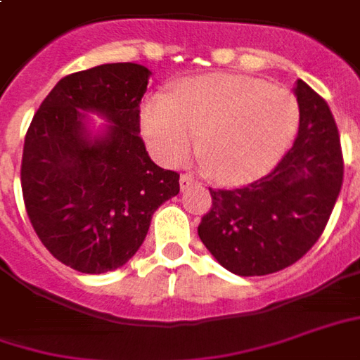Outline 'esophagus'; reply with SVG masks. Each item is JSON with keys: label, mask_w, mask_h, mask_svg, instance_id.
Listing matches in <instances>:
<instances>
[{"label": "esophagus", "mask_w": 360, "mask_h": 360, "mask_svg": "<svg viewBox=\"0 0 360 360\" xmlns=\"http://www.w3.org/2000/svg\"><path fill=\"white\" fill-rule=\"evenodd\" d=\"M193 183H195V177H193V175H188V173H183V175H181L179 185H181V188H183V191L191 187Z\"/></svg>", "instance_id": "esophagus-1"}]
</instances>
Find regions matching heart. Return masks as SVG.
Wrapping results in <instances>:
<instances>
[{
  "mask_svg": "<svg viewBox=\"0 0 360 360\" xmlns=\"http://www.w3.org/2000/svg\"><path fill=\"white\" fill-rule=\"evenodd\" d=\"M298 101L265 79L232 74L191 77L169 93H155L142 107V134L150 152L167 165L193 150L216 177L230 183L257 179L292 142Z\"/></svg>",
  "mask_w": 360,
  "mask_h": 360,
  "instance_id": "b5f03b06",
  "label": "heart"
}]
</instances>
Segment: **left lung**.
I'll list each match as a JSON object with an SVG mask.
<instances>
[{"label":"left lung","instance_id":"left-lung-1","mask_svg":"<svg viewBox=\"0 0 360 360\" xmlns=\"http://www.w3.org/2000/svg\"><path fill=\"white\" fill-rule=\"evenodd\" d=\"M300 124L294 144L261 179L208 188L210 210L198 238L216 261L241 276L290 267L320 240L343 185V152L328 103L296 82Z\"/></svg>","mask_w":360,"mask_h":360}]
</instances>
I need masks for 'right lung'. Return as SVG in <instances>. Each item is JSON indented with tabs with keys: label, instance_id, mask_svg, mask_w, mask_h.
Returning a JSON list of instances; mask_svg holds the SVG:
<instances>
[{
	"label": "right lung",
	"instance_id": "right-lung-1",
	"mask_svg": "<svg viewBox=\"0 0 360 360\" xmlns=\"http://www.w3.org/2000/svg\"><path fill=\"white\" fill-rule=\"evenodd\" d=\"M152 72L122 62L62 77L25 136L21 188L42 245L87 275L119 269L142 245L155 208L179 193V173L162 169L140 136V103ZM85 110L113 124L93 143Z\"/></svg>",
	"mask_w": 360,
	"mask_h": 360
}]
</instances>
